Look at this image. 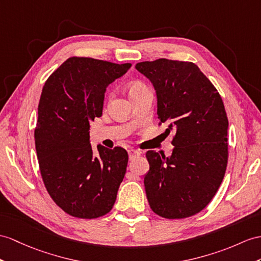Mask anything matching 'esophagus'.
<instances>
[{
  "label": "esophagus",
  "instance_id": "esophagus-1",
  "mask_svg": "<svg viewBox=\"0 0 261 261\" xmlns=\"http://www.w3.org/2000/svg\"><path fill=\"white\" fill-rule=\"evenodd\" d=\"M139 155H141V151H139V150H136V149H129L128 150V156H129L130 161L134 160L135 157H137Z\"/></svg>",
  "mask_w": 261,
  "mask_h": 261
}]
</instances>
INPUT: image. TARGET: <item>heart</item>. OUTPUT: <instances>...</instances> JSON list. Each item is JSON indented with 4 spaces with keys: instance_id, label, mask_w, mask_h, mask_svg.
Instances as JSON below:
<instances>
[{
    "instance_id": "1",
    "label": "heart",
    "mask_w": 261,
    "mask_h": 261,
    "mask_svg": "<svg viewBox=\"0 0 261 261\" xmlns=\"http://www.w3.org/2000/svg\"><path fill=\"white\" fill-rule=\"evenodd\" d=\"M144 88H147L146 87L143 83L141 82H134L132 83V84L129 85V94L132 93H135L137 91H141V90H144Z\"/></svg>"
}]
</instances>
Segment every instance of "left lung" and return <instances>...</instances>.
<instances>
[{
    "label": "left lung",
    "instance_id": "obj_1",
    "mask_svg": "<svg viewBox=\"0 0 261 261\" xmlns=\"http://www.w3.org/2000/svg\"><path fill=\"white\" fill-rule=\"evenodd\" d=\"M136 69L154 86L157 115L174 133L171 155L148 150L144 177L151 211L168 219L201 212L224 179L228 118L219 93L192 62L160 59Z\"/></svg>",
    "mask_w": 261,
    "mask_h": 261
}]
</instances>
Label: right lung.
Wrapping results in <instances>:
<instances>
[{
  "label": "right lung",
  "instance_id": "1",
  "mask_svg": "<svg viewBox=\"0 0 261 261\" xmlns=\"http://www.w3.org/2000/svg\"><path fill=\"white\" fill-rule=\"evenodd\" d=\"M130 66L69 57L43 87L34 133L37 160L49 196L73 217H101L115 204L128 154L98 145L95 155L90 124L101 116L106 87Z\"/></svg>",
  "mask_w": 261,
  "mask_h": 261
}]
</instances>
